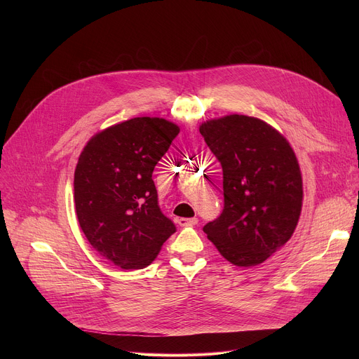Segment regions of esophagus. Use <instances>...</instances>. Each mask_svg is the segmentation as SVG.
I'll return each instance as SVG.
<instances>
[{"mask_svg": "<svg viewBox=\"0 0 359 359\" xmlns=\"http://www.w3.org/2000/svg\"><path fill=\"white\" fill-rule=\"evenodd\" d=\"M198 223L197 217H193V219H177V224L180 227H189V226H196Z\"/></svg>", "mask_w": 359, "mask_h": 359, "instance_id": "34e87169", "label": "esophagus"}]
</instances>
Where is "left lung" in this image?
I'll return each instance as SVG.
<instances>
[{
    "label": "left lung",
    "instance_id": "obj_1",
    "mask_svg": "<svg viewBox=\"0 0 359 359\" xmlns=\"http://www.w3.org/2000/svg\"><path fill=\"white\" fill-rule=\"evenodd\" d=\"M223 168L224 209L203 231L234 266L266 262L292 236L302 177L288 140L267 122L227 115L198 128Z\"/></svg>",
    "mask_w": 359,
    "mask_h": 359
}]
</instances>
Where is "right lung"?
<instances>
[{"label": "right lung", "mask_w": 359, "mask_h": 359, "mask_svg": "<svg viewBox=\"0 0 359 359\" xmlns=\"http://www.w3.org/2000/svg\"><path fill=\"white\" fill-rule=\"evenodd\" d=\"M180 128L133 118L93 135L74 177L75 210L89 244L123 270L147 267L176 231L158 204L151 173Z\"/></svg>", "instance_id": "add662e5"}]
</instances>
